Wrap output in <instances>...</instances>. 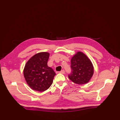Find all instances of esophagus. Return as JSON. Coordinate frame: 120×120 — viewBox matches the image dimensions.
<instances>
[{
  "label": "esophagus",
  "mask_w": 120,
  "mask_h": 120,
  "mask_svg": "<svg viewBox=\"0 0 120 120\" xmlns=\"http://www.w3.org/2000/svg\"><path fill=\"white\" fill-rule=\"evenodd\" d=\"M65 71L64 70H62L61 71H59V73H62V74H64V73H65Z\"/></svg>",
  "instance_id": "1"
}]
</instances>
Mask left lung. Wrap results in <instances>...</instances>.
<instances>
[{
  "instance_id": "8db88e82",
  "label": "left lung",
  "mask_w": 120,
  "mask_h": 120,
  "mask_svg": "<svg viewBox=\"0 0 120 120\" xmlns=\"http://www.w3.org/2000/svg\"><path fill=\"white\" fill-rule=\"evenodd\" d=\"M72 72L68 78L73 83L83 85L89 82L94 73V67L88 57L81 52H78L71 59Z\"/></svg>"
}]
</instances>
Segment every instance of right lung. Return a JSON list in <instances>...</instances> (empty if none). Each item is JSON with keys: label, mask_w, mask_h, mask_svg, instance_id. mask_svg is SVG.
Listing matches in <instances>:
<instances>
[{"label": "right lung", "mask_w": 120, "mask_h": 120, "mask_svg": "<svg viewBox=\"0 0 120 120\" xmlns=\"http://www.w3.org/2000/svg\"><path fill=\"white\" fill-rule=\"evenodd\" d=\"M49 53L41 52L35 54L25 66L23 74L27 84L34 90L43 92L47 90L53 82L55 73L48 66Z\"/></svg>", "instance_id": "1"}]
</instances>
